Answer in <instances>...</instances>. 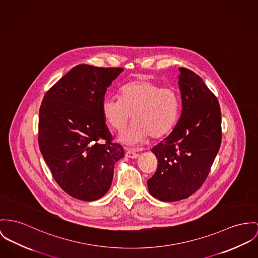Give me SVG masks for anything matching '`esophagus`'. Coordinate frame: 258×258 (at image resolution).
I'll return each mask as SVG.
<instances>
[{"label": "esophagus", "mask_w": 258, "mask_h": 258, "mask_svg": "<svg viewBox=\"0 0 258 258\" xmlns=\"http://www.w3.org/2000/svg\"><path fill=\"white\" fill-rule=\"evenodd\" d=\"M125 156H126V157H128V158L135 159L139 157V154H138L135 150L128 149V150H126V152H125Z\"/></svg>", "instance_id": "obj_1"}]
</instances>
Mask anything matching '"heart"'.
I'll use <instances>...</instances> for the list:
<instances>
[{
	"label": "heart",
	"mask_w": 258,
	"mask_h": 258,
	"mask_svg": "<svg viewBox=\"0 0 258 258\" xmlns=\"http://www.w3.org/2000/svg\"><path fill=\"white\" fill-rule=\"evenodd\" d=\"M119 93L120 98L103 100L101 110L105 121L119 133L125 130L132 114L134 122L120 137L122 142L138 144L149 136L160 139L174 128L180 108V98L174 88L138 79L122 85Z\"/></svg>",
	"instance_id": "b5f03b06"
}]
</instances>
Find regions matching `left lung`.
<instances>
[{
	"instance_id": "8db88e82",
	"label": "left lung",
	"mask_w": 258,
	"mask_h": 258,
	"mask_svg": "<svg viewBox=\"0 0 258 258\" xmlns=\"http://www.w3.org/2000/svg\"><path fill=\"white\" fill-rule=\"evenodd\" d=\"M182 111L173 132L152 148L158 160L147 180L152 197L178 201L195 194L207 178L222 141L217 97L192 71L179 68Z\"/></svg>"
}]
</instances>
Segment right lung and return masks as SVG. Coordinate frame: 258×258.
<instances>
[{"mask_svg": "<svg viewBox=\"0 0 258 258\" xmlns=\"http://www.w3.org/2000/svg\"><path fill=\"white\" fill-rule=\"evenodd\" d=\"M121 68L79 64L45 94L39 110L38 143L53 178L71 197L102 198L110 188L115 164L124 155L114 143L101 105Z\"/></svg>", "mask_w": 258, "mask_h": 258, "instance_id": "right-lung-1", "label": "right lung"}]
</instances>
